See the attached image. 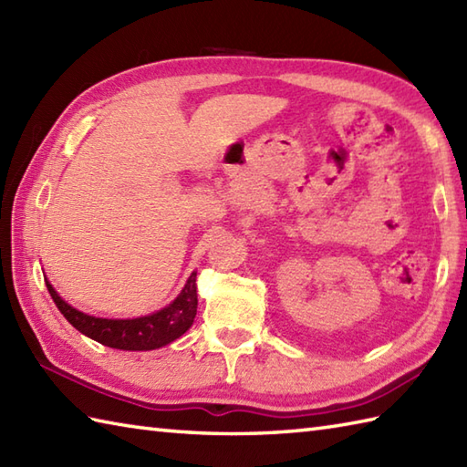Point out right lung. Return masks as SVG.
<instances>
[{"mask_svg":"<svg viewBox=\"0 0 467 467\" xmlns=\"http://www.w3.org/2000/svg\"><path fill=\"white\" fill-rule=\"evenodd\" d=\"M46 286L56 306L59 309L69 325L76 327L82 335L102 343L112 349L124 351H152L158 347L176 341L178 337L184 335L196 317V273L188 276L184 289L176 299L156 311L152 315L136 317V319H102V317H92L82 311L74 309L67 305L62 296L56 293L52 283L46 281Z\"/></svg>","mask_w":467,"mask_h":467,"instance_id":"right-lung-1","label":"right lung"}]
</instances>
